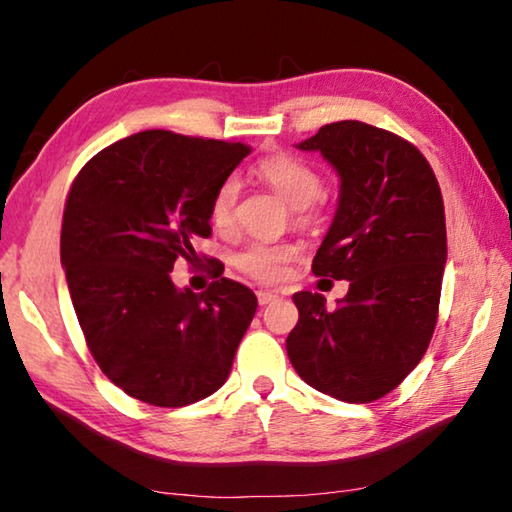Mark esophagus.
I'll list each match as a JSON object with an SVG mask.
<instances>
[{
    "mask_svg": "<svg viewBox=\"0 0 512 512\" xmlns=\"http://www.w3.org/2000/svg\"><path fill=\"white\" fill-rule=\"evenodd\" d=\"M277 298H280V296H277L275 291H266V289H259V291H257V302H259V305H262V307L271 305V302H275Z\"/></svg>",
    "mask_w": 512,
    "mask_h": 512,
    "instance_id": "esophagus-1",
    "label": "esophagus"
}]
</instances>
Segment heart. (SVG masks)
Here are the masks:
<instances>
[{
  "label": "heart",
  "instance_id": "b5f03b06",
  "mask_svg": "<svg viewBox=\"0 0 512 512\" xmlns=\"http://www.w3.org/2000/svg\"><path fill=\"white\" fill-rule=\"evenodd\" d=\"M257 176L280 194L293 207L298 221H309L314 212V203L325 189L323 173L314 164L291 153L268 155L257 164ZM241 194V183L235 176L223 178L216 185L210 201V219L221 232L235 228L237 203ZM298 255V246L282 241V244H268V241H253L235 255V266L241 273L253 277L257 282H277L284 275V268Z\"/></svg>",
  "mask_w": 512,
  "mask_h": 512
}]
</instances>
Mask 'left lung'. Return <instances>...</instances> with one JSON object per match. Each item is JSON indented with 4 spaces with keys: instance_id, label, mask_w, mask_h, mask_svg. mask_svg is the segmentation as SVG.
Returning <instances> with one entry per match:
<instances>
[{
    "instance_id": "left-lung-1",
    "label": "left lung",
    "mask_w": 512,
    "mask_h": 512,
    "mask_svg": "<svg viewBox=\"0 0 512 512\" xmlns=\"http://www.w3.org/2000/svg\"><path fill=\"white\" fill-rule=\"evenodd\" d=\"M341 176L339 210L311 264L316 277L348 280V296H293L298 325L289 359L316 391L375 402L418 366L436 329L447 262L445 205L427 158L384 128L334 121L298 144Z\"/></svg>"
}]
</instances>
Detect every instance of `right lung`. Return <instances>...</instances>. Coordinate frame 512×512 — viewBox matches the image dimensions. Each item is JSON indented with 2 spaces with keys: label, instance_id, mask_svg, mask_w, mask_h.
<instances>
[{
  "label": "right lung",
  "instance_id": "add662e5",
  "mask_svg": "<svg viewBox=\"0 0 512 512\" xmlns=\"http://www.w3.org/2000/svg\"><path fill=\"white\" fill-rule=\"evenodd\" d=\"M250 151L144 131L99 151L69 187L60 230L69 296L97 366L135 400L180 409L230 375L255 293L221 273L203 293L180 291L171 271L198 259L214 189Z\"/></svg>",
  "mask_w": 512,
  "mask_h": 512
}]
</instances>
